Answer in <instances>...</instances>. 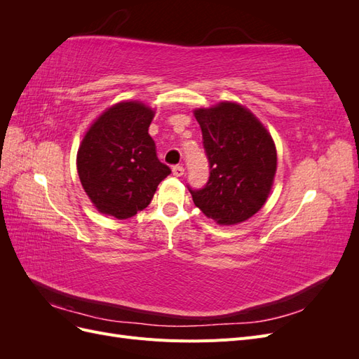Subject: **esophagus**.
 <instances>
[{
  "label": "esophagus",
  "instance_id": "obj_1",
  "mask_svg": "<svg viewBox=\"0 0 359 359\" xmlns=\"http://www.w3.org/2000/svg\"><path fill=\"white\" fill-rule=\"evenodd\" d=\"M172 173L175 177H182L184 175V168L181 166V165H177V166H173L172 168Z\"/></svg>",
  "mask_w": 359,
  "mask_h": 359
}]
</instances>
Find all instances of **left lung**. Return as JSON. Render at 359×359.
Returning a JSON list of instances; mask_svg holds the SVG:
<instances>
[{
    "label": "left lung",
    "mask_w": 359,
    "mask_h": 359,
    "mask_svg": "<svg viewBox=\"0 0 359 359\" xmlns=\"http://www.w3.org/2000/svg\"><path fill=\"white\" fill-rule=\"evenodd\" d=\"M210 161L203 189L189 187L194 205L219 224H236L255 215L268 199L277 169L274 140L244 106L222 102L194 111Z\"/></svg>",
    "instance_id": "1"
}]
</instances>
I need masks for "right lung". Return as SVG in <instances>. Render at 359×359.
<instances>
[{
	"label": "right lung",
	"instance_id": "add662e5",
	"mask_svg": "<svg viewBox=\"0 0 359 359\" xmlns=\"http://www.w3.org/2000/svg\"><path fill=\"white\" fill-rule=\"evenodd\" d=\"M154 111L140 102H121L103 112L78 151L82 187L97 210L130 219L145 210L170 169L157 157L148 133Z\"/></svg>",
	"mask_w": 359,
	"mask_h": 359
}]
</instances>
